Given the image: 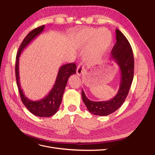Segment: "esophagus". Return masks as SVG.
Masks as SVG:
<instances>
[{
	"mask_svg": "<svg viewBox=\"0 0 155 155\" xmlns=\"http://www.w3.org/2000/svg\"><path fill=\"white\" fill-rule=\"evenodd\" d=\"M84 71H85V68H84V66L82 64H79L78 65V67L77 68V74L78 75V76H81V75L84 72Z\"/></svg>",
	"mask_w": 155,
	"mask_h": 155,
	"instance_id": "obj_1",
	"label": "esophagus"
}]
</instances>
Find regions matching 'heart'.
I'll use <instances>...</instances> for the list:
<instances>
[{"mask_svg":"<svg viewBox=\"0 0 155 155\" xmlns=\"http://www.w3.org/2000/svg\"><path fill=\"white\" fill-rule=\"evenodd\" d=\"M79 41L83 48L89 47L84 54V60L92 64L99 62L110 47L112 35L106 28H85L81 33Z\"/></svg>","mask_w":155,"mask_h":155,"instance_id":"b5f03b06","label":"heart"}]
</instances>
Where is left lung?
Returning <instances> with one entry per match:
<instances>
[{"label":"left lung","instance_id":"obj_1","mask_svg":"<svg viewBox=\"0 0 155 155\" xmlns=\"http://www.w3.org/2000/svg\"><path fill=\"white\" fill-rule=\"evenodd\" d=\"M116 43L111 51V58L120 70V83L116 95L110 100L94 101L88 100L82 90V99L88 110L98 116H107L113 113L122 105L127 96L134 77V60L131 46L125 36L116 29Z\"/></svg>","mask_w":155,"mask_h":155}]
</instances>
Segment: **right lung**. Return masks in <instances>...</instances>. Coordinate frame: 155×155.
I'll return each mask as SVG.
<instances>
[{
	"label": "right lung",
	"instance_id": "right-lung-1",
	"mask_svg": "<svg viewBox=\"0 0 155 155\" xmlns=\"http://www.w3.org/2000/svg\"><path fill=\"white\" fill-rule=\"evenodd\" d=\"M45 25L37 28L28 34L21 44L16 56L15 76L22 102L30 112L39 117H50L58 112L61 104L63 95L69 77L76 72V65L74 63L64 64L59 69L54 85L50 92L44 98L34 101L26 97L21 87L19 77V57L21 54L31 42L43 32Z\"/></svg>",
	"mask_w": 155,
	"mask_h": 155
}]
</instances>
